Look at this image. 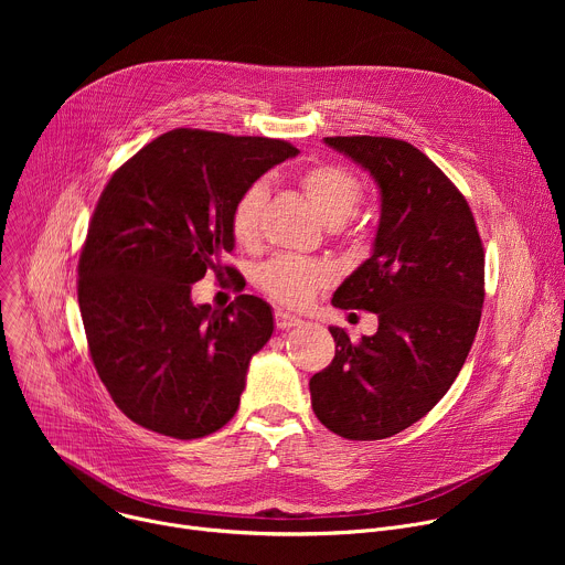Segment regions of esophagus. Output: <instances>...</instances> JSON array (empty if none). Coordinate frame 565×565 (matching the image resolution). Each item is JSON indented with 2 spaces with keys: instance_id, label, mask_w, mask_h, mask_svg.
Returning <instances> with one entry per match:
<instances>
[{
  "instance_id": "esophagus-1",
  "label": "esophagus",
  "mask_w": 565,
  "mask_h": 565,
  "mask_svg": "<svg viewBox=\"0 0 565 565\" xmlns=\"http://www.w3.org/2000/svg\"><path fill=\"white\" fill-rule=\"evenodd\" d=\"M275 324H277V329H281V331H288V329L301 327L303 321H301L299 317H295V315L286 312V310H275Z\"/></svg>"
}]
</instances>
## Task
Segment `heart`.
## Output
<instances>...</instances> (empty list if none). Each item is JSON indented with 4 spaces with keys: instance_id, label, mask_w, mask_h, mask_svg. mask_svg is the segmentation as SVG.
<instances>
[{
    "instance_id": "1",
    "label": "heart",
    "mask_w": 565,
    "mask_h": 565,
    "mask_svg": "<svg viewBox=\"0 0 565 565\" xmlns=\"http://www.w3.org/2000/svg\"><path fill=\"white\" fill-rule=\"evenodd\" d=\"M299 188L319 214V218L331 227L344 225L362 201L360 179L351 170L333 163H319L308 168L299 177ZM266 199V181L253 183L236 199L230 212V230L236 244L246 248L259 244ZM255 279L270 299L292 308H303L315 299L319 288L329 284V270L303 257L279 255L259 266Z\"/></svg>"
}]
</instances>
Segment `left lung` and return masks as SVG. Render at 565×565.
<instances>
[{
	"instance_id": "obj_1",
	"label": "left lung",
	"mask_w": 565,
	"mask_h": 565,
	"mask_svg": "<svg viewBox=\"0 0 565 565\" xmlns=\"http://www.w3.org/2000/svg\"><path fill=\"white\" fill-rule=\"evenodd\" d=\"M324 142L380 188L371 257L342 281L333 306L377 315L353 342L331 327L333 362L310 377L317 420L349 440H380L427 416L473 344L486 299V253L458 188L412 142L333 136Z\"/></svg>"
}]
</instances>
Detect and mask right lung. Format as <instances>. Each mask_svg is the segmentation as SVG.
Listing matches in <instances>:
<instances>
[{
    "label": "right lung",
    "mask_w": 565,
    "mask_h": 565,
    "mask_svg": "<svg viewBox=\"0 0 565 565\" xmlns=\"http://www.w3.org/2000/svg\"><path fill=\"white\" fill-rule=\"evenodd\" d=\"M286 140L172 129L116 170L77 262V301L94 366L136 425L179 440L218 431L238 409L250 358L273 335L255 295L192 301L207 273L241 277L230 212L262 174L297 156Z\"/></svg>",
    "instance_id": "right-lung-1"
}]
</instances>
